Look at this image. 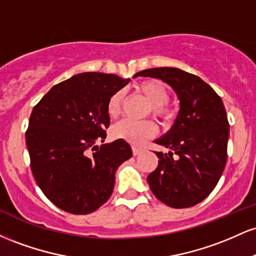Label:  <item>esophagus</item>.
Here are the masks:
<instances>
[{
  "label": "esophagus",
  "mask_w": 256,
  "mask_h": 256,
  "mask_svg": "<svg viewBox=\"0 0 256 256\" xmlns=\"http://www.w3.org/2000/svg\"><path fill=\"white\" fill-rule=\"evenodd\" d=\"M132 152H134V155H138V154H140V152H142V149L134 146H132Z\"/></svg>",
  "instance_id": "1"
}]
</instances>
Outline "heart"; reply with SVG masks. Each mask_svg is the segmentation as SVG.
Listing matches in <instances>:
<instances>
[{
	"label": "heart",
	"mask_w": 256,
	"mask_h": 256,
	"mask_svg": "<svg viewBox=\"0 0 256 256\" xmlns=\"http://www.w3.org/2000/svg\"><path fill=\"white\" fill-rule=\"evenodd\" d=\"M137 90L148 100L152 104V112L154 116L162 119H170L172 116V110L167 107L166 104L170 100V91L166 84L158 79H148L137 85ZM124 102V91L119 90L114 92L108 100L107 112L110 116H116L122 110ZM156 134V125L152 120H136L124 119L116 122L112 128V134L114 138L124 140L131 144L140 146L144 140Z\"/></svg>",
	"instance_id": "1"
}]
</instances>
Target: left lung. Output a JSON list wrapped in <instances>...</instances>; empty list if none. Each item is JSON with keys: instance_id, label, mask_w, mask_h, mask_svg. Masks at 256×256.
Returning a JSON list of instances; mask_svg holds the SVG:
<instances>
[{"instance_id": "8db88e82", "label": "left lung", "mask_w": 256, "mask_h": 256, "mask_svg": "<svg viewBox=\"0 0 256 256\" xmlns=\"http://www.w3.org/2000/svg\"><path fill=\"white\" fill-rule=\"evenodd\" d=\"M164 80L177 94L180 110L170 131L154 142L158 167L148 176L150 190L172 208L200 204L218 184L228 158V122L222 98L198 76L176 67L140 71L134 77Z\"/></svg>"}]
</instances>
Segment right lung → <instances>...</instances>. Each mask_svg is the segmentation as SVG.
Instances as JSON below:
<instances>
[{
  "instance_id": "1",
  "label": "right lung",
  "mask_w": 256,
  "mask_h": 256,
  "mask_svg": "<svg viewBox=\"0 0 256 256\" xmlns=\"http://www.w3.org/2000/svg\"><path fill=\"white\" fill-rule=\"evenodd\" d=\"M128 82L79 73L54 85L32 110L26 131L32 174L64 212L89 214L101 207L113 192L118 167L132 156L124 140L104 143L110 122L108 100Z\"/></svg>"
}]
</instances>
